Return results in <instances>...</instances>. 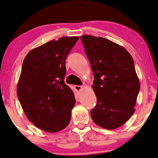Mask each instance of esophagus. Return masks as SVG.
Instances as JSON below:
<instances>
[{"label": "esophagus", "instance_id": "1", "mask_svg": "<svg viewBox=\"0 0 158 158\" xmlns=\"http://www.w3.org/2000/svg\"><path fill=\"white\" fill-rule=\"evenodd\" d=\"M74 88H75V89L77 91H78V92H79V91H81V89L83 88V87L82 86H79V85H76L75 87H74Z\"/></svg>", "mask_w": 158, "mask_h": 158}]
</instances>
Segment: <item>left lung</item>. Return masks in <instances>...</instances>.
Masks as SVG:
<instances>
[{
	"label": "left lung",
	"instance_id": "1",
	"mask_svg": "<svg viewBox=\"0 0 158 158\" xmlns=\"http://www.w3.org/2000/svg\"><path fill=\"white\" fill-rule=\"evenodd\" d=\"M94 73L97 104L91 117L108 130L124 125L135 111L140 83L133 57L122 46L102 37L81 36Z\"/></svg>",
	"mask_w": 158,
	"mask_h": 158
}]
</instances>
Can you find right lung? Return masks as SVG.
<instances>
[{
  "mask_svg": "<svg viewBox=\"0 0 158 158\" xmlns=\"http://www.w3.org/2000/svg\"><path fill=\"white\" fill-rule=\"evenodd\" d=\"M79 40L61 37L32 49L24 59L17 93L25 115L35 127L59 132L71 120L76 101L65 84V59Z\"/></svg>",
  "mask_w": 158,
  "mask_h": 158,
  "instance_id": "obj_1",
  "label": "right lung"
}]
</instances>
